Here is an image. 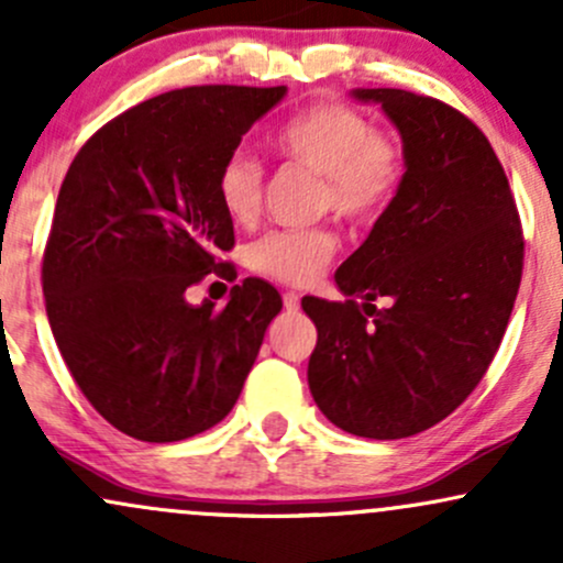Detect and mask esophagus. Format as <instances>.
<instances>
[{
    "label": "esophagus",
    "instance_id": "obj_1",
    "mask_svg": "<svg viewBox=\"0 0 563 563\" xmlns=\"http://www.w3.org/2000/svg\"><path fill=\"white\" fill-rule=\"evenodd\" d=\"M283 307H286L288 312H299L301 307L299 294H296V290H286V294H283Z\"/></svg>",
    "mask_w": 563,
    "mask_h": 563
}]
</instances>
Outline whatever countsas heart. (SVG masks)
<instances>
[{
	"mask_svg": "<svg viewBox=\"0 0 563 563\" xmlns=\"http://www.w3.org/2000/svg\"><path fill=\"white\" fill-rule=\"evenodd\" d=\"M273 145L290 164L320 174V209L352 222L378 217L402 183V147L344 102H320L296 113L277 129ZM214 190L232 224H251L262 209V164L245 153H232L219 166ZM335 249L339 241L325 228L275 230L249 245L245 262L269 280L303 286L322 273Z\"/></svg>",
	"mask_w": 563,
	"mask_h": 563,
	"instance_id": "obj_1",
	"label": "heart"
}]
</instances>
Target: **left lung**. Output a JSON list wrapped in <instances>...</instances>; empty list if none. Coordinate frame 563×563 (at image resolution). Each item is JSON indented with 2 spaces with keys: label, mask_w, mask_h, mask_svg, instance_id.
Wrapping results in <instances>:
<instances>
[{
  "label": "left lung",
  "mask_w": 563,
  "mask_h": 563,
  "mask_svg": "<svg viewBox=\"0 0 563 563\" xmlns=\"http://www.w3.org/2000/svg\"><path fill=\"white\" fill-rule=\"evenodd\" d=\"M352 97L397 126L405 174L335 269L346 299H301L318 328L307 380L339 429L402 439L444 421L487 373L519 294L525 238L506 172L474 121L405 89Z\"/></svg>",
  "instance_id": "1"
}]
</instances>
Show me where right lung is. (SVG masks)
<instances>
[{
  "label": "right lung",
  "instance_id": "add662e5",
  "mask_svg": "<svg viewBox=\"0 0 563 563\" xmlns=\"http://www.w3.org/2000/svg\"><path fill=\"white\" fill-rule=\"evenodd\" d=\"M286 87H187L129 108L76 153L42 264L53 335L84 397L124 434L179 442L238 402L283 309L260 277L228 307L185 290L232 277L235 245L217 172Z\"/></svg>",
  "mask_w": 563,
  "mask_h": 563
}]
</instances>
